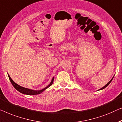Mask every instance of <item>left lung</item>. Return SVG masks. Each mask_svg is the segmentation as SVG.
<instances>
[{
	"label": "left lung",
	"mask_w": 122,
	"mask_h": 122,
	"mask_svg": "<svg viewBox=\"0 0 122 122\" xmlns=\"http://www.w3.org/2000/svg\"><path fill=\"white\" fill-rule=\"evenodd\" d=\"M113 77H114V76H113ZM113 78H112V79H111V81H109V82H108V83L107 84H106V85L105 86H104L103 87H102V88H101V89H99V90H103V89L105 88H106V87L107 86H108V85H109V83H111V81H112V80H113Z\"/></svg>",
	"instance_id": "left-lung-1"
}]
</instances>
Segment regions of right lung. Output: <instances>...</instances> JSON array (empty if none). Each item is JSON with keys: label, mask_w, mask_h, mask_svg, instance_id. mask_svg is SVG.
Segmentation results:
<instances>
[{"label": "right lung", "mask_w": 122, "mask_h": 122, "mask_svg": "<svg viewBox=\"0 0 122 122\" xmlns=\"http://www.w3.org/2000/svg\"><path fill=\"white\" fill-rule=\"evenodd\" d=\"M8 77H9V80L10 81V82H11V84L13 85L14 87V88L16 89V90H18L19 92H20V93L25 94V95H39V94L42 93V92H43L46 89H47L48 87H49L51 85H52V84L53 83V82H54V77H53L52 79V81H51V82H50V83L47 87H45V88L42 89V90H39V91H35V90H30V89L26 88H24V87H23L20 86L18 85V84L15 83V82H14L13 80H12V79L11 78V77H10L9 75H8Z\"/></svg>", "instance_id": "add662e5"}]
</instances>
